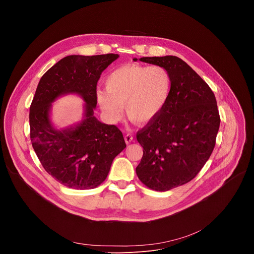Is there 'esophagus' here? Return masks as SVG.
I'll return each mask as SVG.
<instances>
[{
    "mask_svg": "<svg viewBox=\"0 0 254 254\" xmlns=\"http://www.w3.org/2000/svg\"><path fill=\"white\" fill-rule=\"evenodd\" d=\"M132 139H133V136H132L131 134L127 133V134H126V135H125V140H126V142H127V144H128Z\"/></svg>",
    "mask_w": 254,
    "mask_h": 254,
    "instance_id": "obj_1",
    "label": "esophagus"
}]
</instances>
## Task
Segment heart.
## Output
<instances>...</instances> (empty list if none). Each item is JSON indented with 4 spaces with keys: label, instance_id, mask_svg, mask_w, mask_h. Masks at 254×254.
<instances>
[{
    "label": "heart",
    "instance_id": "obj_1",
    "mask_svg": "<svg viewBox=\"0 0 254 254\" xmlns=\"http://www.w3.org/2000/svg\"><path fill=\"white\" fill-rule=\"evenodd\" d=\"M105 90H97V102L112 122H118L123 115L144 125L155 120L166 106L171 89L170 72L158 65H124L105 78Z\"/></svg>",
    "mask_w": 254,
    "mask_h": 254
}]
</instances>
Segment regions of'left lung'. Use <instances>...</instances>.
<instances>
[{
  "instance_id": "1",
  "label": "left lung",
  "mask_w": 254,
  "mask_h": 254,
  "mask_svg": "<svg viewBox=\"0 0 254 254\" xmlns=\"http://www.w3.org/2000/svg\"><path fill=\"white\" fill-rule=\"evenodd\" d=\"M171 74L172 89L162 113L136 133L143 155L135 172L148 188L165 192L182 186L210 158L220 126L215 95L177 56L142 57Z\"/></svg>"
}]
</instances>
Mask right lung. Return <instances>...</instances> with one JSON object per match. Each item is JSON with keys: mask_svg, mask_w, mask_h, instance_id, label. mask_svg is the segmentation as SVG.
<instances>
[{"mask_svg": "<svg viewBox=\"0 0 254 254\" xmlns=\"http://www.w3.org/2000/svg\"><path fill=\"white\" fill-rule=\"evenodd\" d=\"M119 54L70 55L62 58L41 77L30 106V138L45 171L68 188L88 190L106 179L114 159L127 147L116 126L100 123L94 116L96 85L102 71ZM68 93L86 101L85 119L74 127H53L51 103Z\"/></svg>", "mask_w": 254, "mask_h": 254, "instance_id": "right-lung-1", "label": "right lung"}]
</instances>
